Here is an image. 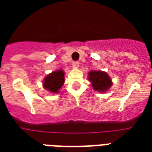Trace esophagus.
Returning a JSON list of instances; mask_svg holds the SVG:
<instances>
[{
  "mask_svg": "<svg viewBox=\"0 0 152 152\" xmlns=\"http://www.w3.org/2000/svg\"><path fill=\"white\" fill-rule=\"evenodd\" d=\"M79 65H80V63L78 61H73L72 62V66L74 68H76V69H78Z\"/></svg>",
  "mask_w": 152,
  "mask_h": 152,
  "instance_id": "esophagus-1",
  "label": "esophagus"
}]
</instances>
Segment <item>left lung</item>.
<instances>
[{
    "label": "left lung",
    "instance_id": "left-lung-1",
    "mask_svg": "<svg viewBox=\"0 0 152 152\" xmlns=\"http://www.w3.org/2000/svg\"><path fill=\"white\" fill-rule=\"evenodd\" d=\"M88 80L91 82L94 90L99 92H106L112 86L108 74L102 71H91L88 73Z\"/></svg>",
    "mask_w": 152,
    "mask_h": 152
}]
</instances>
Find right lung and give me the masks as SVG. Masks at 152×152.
Segmentation results:
<instances>
[{
    "mask_svg": "<svg viewBox=\"0 0 152 152\" xmlns=\"http://www.w3.org/2000/svg\"><path fill=\"white\" fill-rule=\"evenodd\" d=\"M64 83V73L62 70L53 72L45 77L43 87L52 93H58Z\"/></svg>",
    "mask_w": 152,
    "mask_h": 152,
    "instance_id": "1",
    "label": "right lung"
}]
</instances>
